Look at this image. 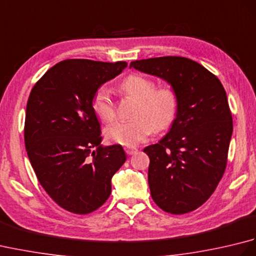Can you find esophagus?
Masks as SVG:
<instances>
[{"mask_svg": "<svg viewBox=\"0 0 256 256\" xmlns=\"http://www.w3.org/2000/svg\"><path fill=\"white\" fill-rule=\"evenodd\" d=\"M125 153H126L128 155H134L138 153V148H125Z\"/></svg>", "mask_w": 256, "mask_h": 256, "instance_id": "obj_1", "label": "esophagus"}]
</instances>
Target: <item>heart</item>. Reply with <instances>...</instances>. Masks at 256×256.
Here are the masks:
<instances>
[{
    "instance_id": "b5f03b06",
    "label": "heart",
    "mask_w": 256,
    "mask_h": 256,
    "mask_svg": "<svg viewBox=\"0 0 256 256\" xmlns=\"http://www.w3.org/2000/svg\"><path fill=\"white\" fill-rule=\"evenodd\" d=\"M123 94L136 99L131 121H116L106 128L108 140L120 145L136 146L154 132L164 131L176 118L179 98L170 86L156 88L153 80L142 74H131L121 84ZM92 108L101 120L110 122L116 118V104L110 92L99 88L92 98Z\"/></svg>"
}]
</instances>
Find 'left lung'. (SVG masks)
<instances>
[{
  "mask_svg": "<svg viewBox=\"0 0 256 256\" xmlns=\"http://www.w3.org/2000/svg\"><path fill=\"white\" fill-rule=\"evenodd\" d=\"M130 68L166 80L177 92L179 108L170 132L144 148L148 184L160 209L172 214L194 211L214 194L226 167L233 122L224 86L184 57L142 59Z\"/></svg>",
  "mask_w": 256,
  "mask_h": 256,
  "instance_id": "1",
  "label": "left lung"
}]
</instances>
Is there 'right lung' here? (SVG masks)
Listing matches in <instances>:
<instances>
[{
	"label": "right lung",
	"instance_id": "right-lung-1",
	"mask_svg": "<svg viewBox=\"0 0 256 256\" xmlns=\"http://www.w3.org/2000/svg\"><path fill=\"white\" fill-rule=\"evenodd\" d=\"M125 62L67 59L35 84L27 101L24 140L38 182L64 210L86 214L106 202L125 160L121 145L102 146L92 98L126 68Z\"/></svg>",
	"mask_w": 256,
	"mask_h": 256
}]
</instances>
